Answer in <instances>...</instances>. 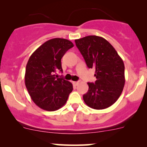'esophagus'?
<instances>
[{
	"mask_svg": "<svg viewBox=\"0 0 147 147\" xmlns=\"http://www.w3.org/2000/svg\"><path fill=\"white\" fill-rule=\"evenodd\" d=\"M72 84L75 86H77L79 84V82H72Z\"/></svg>",
	"mask_w": 147,
	"mask_h": 147,
	"instance_id": "esophagus-1",
	"label": "esophagus"
}]
</instances>
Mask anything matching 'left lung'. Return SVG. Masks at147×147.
I'll return each mask as SVG.
<instances>
[{
	"mask_svg": "<svg viewBox=\"0 0 147 147\" xmlns=\"http://www.w3.org/2000/svg\"><path fill=\"white\" fill-rule=\"evenodd\" d=\"M76 46L89 68L95 70L94 83H88L83 99L97 110L109 108L119 97L125 84L124 62L113 45L101 36H87L75 40Z\"/></svg>",
	"mask_w": 147,
	"mask_h": 147,
	"instance_id": "obj_1",
	"label": "left lung"
}]
</instances>
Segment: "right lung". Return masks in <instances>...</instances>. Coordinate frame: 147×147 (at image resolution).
I'll list each match as a JSON object with an SVG mask.
<instances>
[{
	"instance_id": "1",
	"label": "right lung",
	"mask_w": 147,
	"mask_h": 147,
	"mask_svg": "<svg viewBox=\"0 0 147 147\" xmlns=\"http://www.w3.org/2000/svg\"><path fill=\"white\" fill-rule=\"evenodd\" d=\"M73 43L65 38L48 40L35 50L26 65L25 84L36 106L45 111H55L61 108L73 90L72 84L56 77L63 72L61 58Z\"/></svg>"
}]
</instances>
